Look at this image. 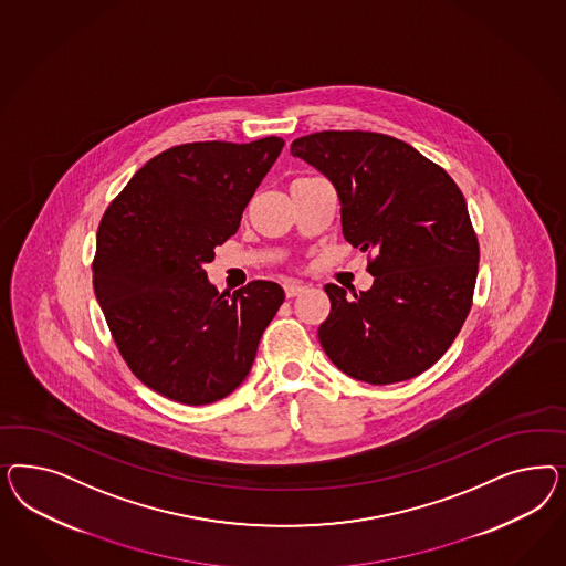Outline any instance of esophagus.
Here are the masks:
<instances>
[{
    "label": "esophagus",
    "mask_w": 566,
    "mask_h": 566,
    "mask_svg": "<svg viewBox=\"0 0 566 566\" xmlns=\"http://www.w3.org/2000/svg\"><path fill=\"white\" fill-rule=\"evenodd\" d=\"M307 291V286L305 284H301V282H286L284 284V292H286V296L292 298V296H298V294H303V292Z\"/></svg>",
    "instance_id": "esophagus-1"
}]
</instances>
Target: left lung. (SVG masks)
Here are the masks:
<instances>
[{"label":"left lung","mask_w":566,"mask_h":566,"mask_svg":"<svg viewBox=\"0 0 566 566\" xmlns=\"http://www.w3.org/2000/svg\"><path fill=\"white\" fill-rule=\"evenodd\" d=\"M334 185L343 234L374 253L367 292L326 284L319 343L346 376L374 386L423 374L469 315L480 244L463 192L409 143L379 133L324 130L292 140Z\"/></svg>","instance_id":"obj_1"}]
</instances>
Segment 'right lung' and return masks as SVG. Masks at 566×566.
<instances>
[{"mask_svg": "<svg viewBox=\"0 0 566 566\" xmlns=\"http://www.w3.org/2000/svg\"><path fill=\"white\" fill-rule=\"evenodd\" d=\"M282 147L280 137L171 147L103 213L95 296L126 365L157 395L211 405L249 376L284 291L253 280L234 294L218 292L206 263L237 234Z\"/></svg>", "mask_w": 566, "mask_h": 566, "instance_id": "right-lung-1", "label": "right lung"}]
</instances>
